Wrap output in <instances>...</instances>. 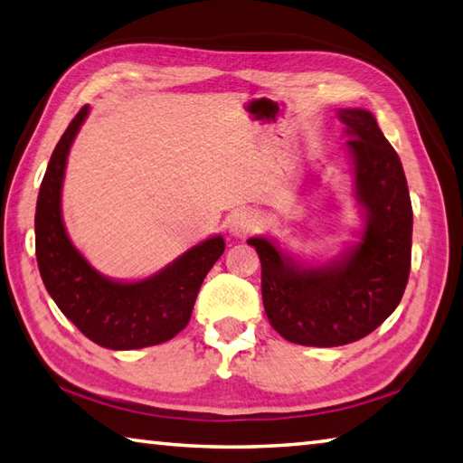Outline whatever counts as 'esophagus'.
I'll return each mask as SVG.
<instances>
[{
	"label": "esophagus",
	"instance_id": "obj_1",
	"mask_svg": "<svg viewBox=\"0 0 463 463\" xmlns=\"http://www.w3.org/2000/svg\"><path fill=\"white\" fill-rule=\"evenodd\" d=\"M226 229L237 239H245L250 232L257 229V218L249 210H237L229 216V222H226Z\"/></svg>",
	"mask_w": 463,
	"mask_h": 463
}]
</instances>
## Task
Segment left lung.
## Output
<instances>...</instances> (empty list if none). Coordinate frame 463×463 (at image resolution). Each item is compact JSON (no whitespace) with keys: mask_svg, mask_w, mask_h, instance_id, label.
<instances>
[{"mask_svg":"<svg viewBox=\"0 0 463 463\" xmlns=\"http://www.w3.org/2000/svg\"><path fill=\"white\" fill-rule=\"evenodd\" d=\"M338 117L350 137L354 192L366 216L358 245L332 263L304 267L271 239L247 241L260 259L269 324L301 346L364 338L399 306L411 271L413 208L397 151L371 111L342 109Z\"/></svg>","mask_w":463,"mask_h":463,"instance_id":"1","label":"left lung"}]
</instances>
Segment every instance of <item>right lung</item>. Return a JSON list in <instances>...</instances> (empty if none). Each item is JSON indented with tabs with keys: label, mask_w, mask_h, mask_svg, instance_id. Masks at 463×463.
<instances>
[{
	"label": "right lung",
	"mask_w": 463,
	"mask_h": 463,
	"mask_svg": "<svg viewBox=\"0 0 463 463\" xmlns=\"http://www.w3.org/2000/svg\"><path fill=\"white\" fill-rule=\"evenodd\" d=\"M87 115L85 105L66 128L40 186L33 226L42 281L61 312L99 346H156L188 326L200 285L224 253V241L206 239L141 281H113L95 271L71 242L61 210L66 157Z\"/></svg>",
	"instance_id": "1"
}]
</instances>
